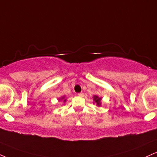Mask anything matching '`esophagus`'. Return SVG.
Instances as JSON below:
<instances>
[{"label":"esophagus","mask_w":157,"mask_h":157,"mask_svg":"<svg viewBox=\"0 0 157 157\" xmlns=\"http://www.w3.org/2000/svg\"><path fill=\"white\" fill-rule=\"evenodd\" d=\"M78 96H79V97H82L84 96V94L83 93H79Z\"/></svg>","instance_id":"1"}]
</instances>
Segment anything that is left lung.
Wrapping results in <instances>:
<instances>
[{"instance_id":"8db88e82","label":"left lung","mask_w":157,"mask_h":157,"mask_svg":"<svg viewBox=\"0 0 157 157\" xmlns=\"http://www.w3.org/2000/svg\"><path fill=\"white\" fill-rule=\"evenodd\" d=\"M101 98L99 97L98 96H94V101H95V103L97 104V105H98V106L101 105Z\"/></svg>"}]
</instances>
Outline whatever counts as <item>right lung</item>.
I'll use <instances>...</instances> for the list:
<instances>
[{"instance_id":"add662e5","label":"right lung","mask_w":157,"mask_h":157,"mask_svg":"<svg viewBox=\"0 0 157 157\" xmlns=\"http://www.w3.org/2000/svg\"><path fill=\"white\" fill-rule=\"evenodd\" d=\"M64 98H65V97H61V98H60V99H63V101H66V99H64Z\"/></svg>"}]
</instances>
